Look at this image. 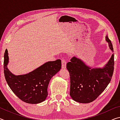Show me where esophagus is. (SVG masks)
<instances>
[{
    "instance_id": "1",
    "label": "esophagus",
    "mask_w": 120,
    "mask_h": 120,
    "mask_svg": "<svg viewBox=\"0 0 120 120\" xmlns=\"http://www.w3.org/2000/svg\"><path fill=\"white\" fill-rule=\"evenodd\" d=\"M61 63H62V69H65L66 68V64L67 62L66 60L64 59H62L61 60Z\"/></svg>"
}]
</instances>
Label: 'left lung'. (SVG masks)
I'll return each mask as SVG.
<instances>
[{
    "label": "left lung",
    "instance_id": "obj_1",
    "mask_svg": "<svg viewBox=\"0 0 120 120\" xmlns=\"http://www.w3.org/2000/svg\"><path fill=\"white\" fill-rule=\"evenodd\" d=\"M109 49L113 51L112 44L106 37ZM67 64L70 75V95L73 100L81 103H88L95 100L110 82L114 71V55L112 54L104 68H93L82 60L73 57Z\"/></svg>",
    "mask_w": 120,
    "mask_h": 120
}]
</instances>
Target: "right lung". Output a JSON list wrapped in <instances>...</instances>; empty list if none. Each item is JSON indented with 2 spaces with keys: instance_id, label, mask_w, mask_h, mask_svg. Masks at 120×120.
<instances>
[{
  "instance_id": "obj_1",
  "label": "right lung",
  "mask_w": 120,
  "mask_h": 120,
  "mask_svg": "<svg viewBox=\"0 0 120 120\" xmlns=\"http://www.w3.org/2000/svg\"><path fill=\"white\" fill-rule=\"evenodd\" d=\"M8 51L4 53V75L10 88L24 102L38 104L45 100L50 80L61 68V61H49L33 71L24 75L15 76L9 71Z\"/></svg>"
}]
</instances>
